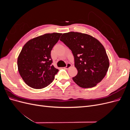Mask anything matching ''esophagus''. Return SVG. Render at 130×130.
I'll return each mask as SVG.
<instances>
[{
	"label": "esophagus",
	"mask_w": 130,
	"mask_h": 130,
	"mask_svg": "<svg viewBox=\"0 0 130 130\" xmlns=\"http://www.w3.org/2000/svg\"><path fill=\"white\" fill-rule=\"evenodd\" d=\"M72 67V64H70V63H68L67 64V66H66V67H65V69H69V68H70Z\"/></svg>",
	"instance_id": "obj_1"
}]
</instances>
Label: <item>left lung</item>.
<instances>
[{
  "label": "left lung",
  "instance_id": "obj_1",
  "mask_svg": "<svg viewBox=\"0 0 130 130\" xmlns=\"http://www.w3.org/2000/svg\"><path fill=\"white\" fill-rule=\"evenodd\" d=\"M60 40L72 50L77 74L73 81L80 87L88 88L103 79L109 66L103 44L89 35L78 32L63 34Z\"/></svg>",
  "mask_w": 130,
  "mask_h": 130
}]
</instances>
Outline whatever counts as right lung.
Masks as SVG:
<instances>
[{"mask_svg":"<svg viewBox=\"0 0 130 130\" xmlns=\"http://www.w3.org/2000/svg\"><path fill=\"white\" fill-rule=\"evenodd\" d=\"M61 35L45 34L31 39L23 46L18 57V69L29 87L42 89L53 81L58 69L52 65L51 51Z\"/></svg>","mask_w":130,"mask_h":130,"instance_id":"obj_1","label":"right lung"}]
</instances>
